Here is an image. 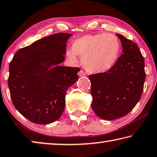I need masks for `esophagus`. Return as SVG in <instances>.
I'll use <instances>...</instances> for the list:
<instances>
[{"instance_id":"34e87169","label":"esophagus","mask_w":157,"mask_h":157,"mask_svg":"<svg viewBox=\"0 0 157 157\" xmlns=\"http://www.w3.org/2000/svg\"><path fill=\"white\" fill-rule=\"evenodd\" d=\"M78 75L79 77H84V76H86V73L82 70H80L78 72Z\"/></svg>"}]
</instances>
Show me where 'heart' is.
<instances>
[{
	"mask_svg": "<svg viewBox=\"0 0 157 157\" xmlns=\"http://www.w3.org/2000/svg\"><path fill=\"white\" fill-rule=\"evenodd\" d=\"M121 44L113 33L86 34L76 38L72 47L67 50V56L73 63L82 56L85 69L90 72H104L111 69L119 56Z\"/></svg>",
	"mask_w": 157,
	"mask_h": 157,
	"instance_id": "heart-1",
	"label": "heart"
}]
</instances>
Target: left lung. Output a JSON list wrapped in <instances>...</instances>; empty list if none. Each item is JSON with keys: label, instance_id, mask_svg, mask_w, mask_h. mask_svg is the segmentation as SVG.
<instances>
[{"label": "left lung", "instance_id": "left-lung-1", "mask_svg": "<svg viewBox=\"0 0 157 157\" xmlns=\"http://www.w3.org/2000/svg\"><path fill=\"white\" fill-rule=\"evenodd\" d=\"M123 54L107 72L90 75L94 112L106 120L122 117L141 98L146 79L144 58L135 42L117 34Z\"/></svg>", "mask_w": 157, "mask_h": 157}]
</instances>
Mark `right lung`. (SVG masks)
<instances>
[{
	"instance_id": "obj_1",
	"label": "right lung",
	"mask_w": 157,
	"mask_h": 157,
	"mask_svg": "<svg viewBox=\"0 0 157 157\" xmlns=\"http://www.w3.org/2000/svg\"><path fill=\"white\" fill-rule=\"evenodd\" d=\"M71 36L58 33L38 40L20 49L10 62L11 100L16 110L33 123L48 124L60 117L67 90L78 79L79 68L58 66L64 61Z\"/></svg>"
}]
</instances>
